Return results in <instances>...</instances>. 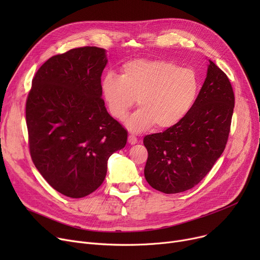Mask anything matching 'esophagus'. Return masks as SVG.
I'll use <instances>...</instances> for the list:
<instances>
[{
	"label": "esophagus",
	"instance_id": "34e87169",
	"mask_svg": "<svg viewBox=\"0 0 260 260\" xmlns=\"http://www.w3.org/2000/svg\"><path fill=\"white\" fill-rule=\"evenodd\" d=\"M127 141H128V143L129 144H136L138 142V139H137V137H135V136H133V135H129L128 136V138H127Z\"/></svg>",
	"mask_w": 260,
	"mask_h": 260
}]
</instances>
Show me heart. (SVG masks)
Returning <instances> with one entry per match:
<instances>
[{
    "label": "heart",
    "instance_id": "obj_1",
    "mask_svg": "<svg viewBox=\"0 0 260 260\" xmlns=\"http://www.w3.org/2000/svg\"><path fill=\"white\" fill-rule=\"evenodd\" d=\"M198 79L188 68L161 59L133 60L121 68L120 77L107 75L101 92L111 115L124 119L136 102L139 106L125 121L132 133L155 125L165 129L177 124L194 104Z\"/></svg>",
    "mask_w": 260,
    "mask_h": 260
}]
</instances>
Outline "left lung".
<instances>
[{
	"instance_id": "1",
	"label": "left lung",
	"mask_w": 260,
	"mask_h": 260,
	"mask_svg": "<svg viewBox=\"0 0 260 260\" xmlns=\"http://www.w3.org/2000/svg\"><path fill=\"white\" fill-rule=\"evenodd\" d=\"M235 97L226 75L209 60L207 78L186 115L163 133L147 135L144 176L166 194L198 184L221 156L229 138Z\"/></svg>"
}]
</instances>
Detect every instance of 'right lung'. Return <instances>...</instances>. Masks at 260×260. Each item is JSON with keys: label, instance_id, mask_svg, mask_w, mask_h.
Returning a JSON list of instances; mask_svg holds the SVG:
<instances>
[{"label": "right lung", "instance_id": "add662e5", "mask_svg": "<svg viewBox=\"0 0 260 260\" xmlns=\"http://www.w3.org/2000/svg\"><path fill=\"white\" fill-rule=\"evenodd\" d=\"M107 62L106 50L94 46L53 56L36 73L26 101L31 159L48 184L71 198L97 189L108 158L127 141L101 98Z\"/></svg>", "mask_w": 260, "mask_h": 260}]
</instances>
